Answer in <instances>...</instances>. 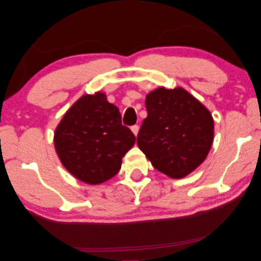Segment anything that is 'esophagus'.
I'll return each mask as SVG.
<instances>
[{
    "label": "esophagus",
    "instance_id": "34e87169",
    "mask_svg": "<svg viewBox=\"0 0 261 261\" xmlns=\"http://www.w3.org/2000/svg\"><path fill=\"white\" fill-rule=\"evenodd\" d=\"M130 129H132V132H133V133H134V135L136 136V135H138V134H139V129H140V126H139V125H134V126H132V128H130Z\"/></svg>",
    "mask_w": 261,
    "mask_h": 261
}]
</instances>
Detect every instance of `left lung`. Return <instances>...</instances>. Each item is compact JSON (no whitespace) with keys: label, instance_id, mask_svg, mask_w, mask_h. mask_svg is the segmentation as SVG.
<instances>
[{"label":"left lung","instance_id":"obj_1","mask_svg":"<svg viewBox=\"0 0 261 261\" xmlns=\"http://www.w3.org/2000/svg\"><path fill=\"white\" fill-rule=\"evenodd\" d=\"M148 117L138 145L152 166L181 179L206 158L213 142L214 122L208 110L185 89L161 87L145 98Z\"/></svg>","mask_w":261,"mask_h":261}]
</instances>
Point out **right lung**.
<instances>
[{
	"instance_id": "obj_1",
	"label": "right lung",
	"mask_w": 261,
	"mask_h": 261,
	"mask_svg": "<svg viewBox=\"0 0 261 261\" xmlns=\"http://www.w3.org/2000/svg\"><path fill=\"white\" fill-rule=\"evenodd\" d=\"M55 148L77 180L98 185L111 179L135 135L121 123L119 109L103 93L85 95L72 105L55 132Z\"/></svg>"
}]
</instances>
